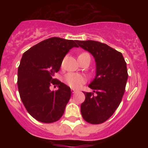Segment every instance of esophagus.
Returning <instances> with one entry per match:
<instances>
[{
    "instance_id": "esophagus-1",
    "label": "esophagus",
    "mask_w": 148,
    "mask_h": 148,
    "mask_svg": "<svg viewBox=\"0 0 148 148\" xmlns=\"http://www.w3.org/2000/svg\"><path fill=\"white\" fill-rule=\"evenodd\" d=\"M71 92H73V93H75V92H76L77 91L75 90H74V89H71Z\"/></svg>"
}]
</instances>
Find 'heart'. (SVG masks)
Listing matches in <instances>:
<instances>
[{
    "instance_id": "b5f03b06",
    "label": "heart",
    "mask_w": 148,
    "mask_h": 148,
    "mask_svg": "<svg viewBox=\"0 0 148 148\" xmlns=\"http://www.w3.org/2000/svg\"><path fill=\"white\" fill-rule=\"evenodd\" d=\"M84 54V53H82ZM64 82L70 87L73 89H78L86 82V78L84 75L78 73H70L64 76Z\"/></svg>"
}]
</instances>
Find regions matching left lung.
Returning a JSON list of instances; mask_svg holds the SVG:
<instances>
[{
	"label": "left lung",
	"mask_w": 148,
	"mask_h": 148,
	"mask_svg": "<svg viewBox=\"0 0 148 148\" xmlns=\"http://www.w3.org/2000/svg\"><path fill=\"white\" fill-rule=\"evenodd\" d=\"M76 43L92 55L96 64L95 77L89 84L93 92H84L85 100L81 104V113L87 122L101 124L121 103L128 78L127 64L121 53L107 44L91 40Z\"/></svg>",
	"instance_id": "left-lung-1"
}]
</instances>
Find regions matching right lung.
Segmentation results:
<instances>
[{
	"mask_svg": "<svg viewBox=\"0 0 148 148\" xmlns=\"http://www.w3.org/2000/svg\"><path fill=\"white\" fill-rule=\"evenodd\" d=\"M73 47H78L74 40L53 37L23 54L18 70V91L28 113L40 122H55L64 113L71 90L53 77ZM52 83L58 86V90H50Z\"/></svg>",
	"mask_w": 148,
	"mask_h": 148,
	"instance_id": "right-lung-1",
	"label": "right lung"
}]
</instances>
